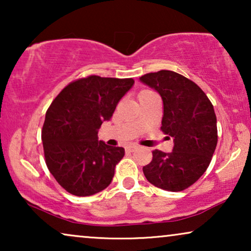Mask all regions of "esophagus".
I'll list each match as a JSON object with an SVG mask.
<instances>
[{"mask_svg":"<svg viewBox=\"0 0 251 251\" xmlns=\"http://www.w3.org/2000/svg\"><path fill=\"white\" fill-rule=\"evenodd\" d=\"M138 149V146H136V145H131V146H128L126 147V152H135V151Z\"/></svg>","mask_w":251,"mask_h":251,"instance_id":"1","label":"esophagus"}]
</instances>
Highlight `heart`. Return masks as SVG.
Returning <instances> with one entry per match:
<instances>
[{
    "label": "heart",
    "instance_id": "obj_1",
    "mask_svg": "<svg viewBox=\"0 0 251 251\" xmlns=\"http://www.w3.org/2000/svg\"><path fill=\"white\" fill-rule=\"evenodd\" d=\"M144 92H145V91H144Z\"/></svg>",
    "mask_w": 251,
    "mask_h": 251
}]
</instances>
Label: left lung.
Returning <instances> with one entry per match:
<instances>
[{
    "label": "left lung",
    "instance_id": "left-lung-1",
    "mask_svg": "<svg viewBox=\"0 0 251 251\" xmlns=\"http://www.w3.org/2000/svg\"><path fill=\"white\" fill-rule=\"evenodd\" d=\"M161 96V130L174 138L173 152L153 151L143 167L146 179L166 191L179 192L194 184L210 163L217 145V119L214 106L202 89L183 75L160 71L139 77Z\"/></svg>",
    "mask_w": 251,
    "mask_h": 251
}]
</instances>
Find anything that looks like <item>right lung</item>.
Returning a JSON list of instances; mask_svg holds the SVG:
<instances>
[{
	"mask_svg": "<svg viewBox=\"0 0 251 251\" xmlns=\"http://www.w3.org/2000/svg\"><path fill=\"white\" fill-rule=\"evenodd\" d=\"M133 83L132 78L91 75L68 84L50 105L42 128L44 156L68 193L89 197L112 183L125 149L106 145L98 130Z\"/></svg>",
	"mask_w": 251,
	"mask_h": 251,
	"instance_id": "right-lung-1",
	"label": "right lung"
}]
</instances>
